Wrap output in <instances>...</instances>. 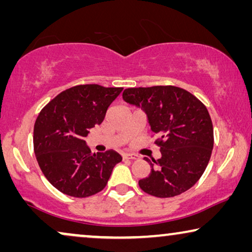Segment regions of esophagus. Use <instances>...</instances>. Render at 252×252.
I'll return each mask as SVG.
<instances>
[{"instance_id": "34e87169", "label": "esophagus", "mask_w": 252, "mask_h": 252, "mask_svg": "<svg viewBox=\"0 0 252 252\" xmlns=\"http://www.w3.org/2000/svg\"><path fill=\"white\" fill-rule=\"evenodd\" d=\"M123 158L124 159H136L137 156L133 154H123Z\"/></svg>"}]
</instances>
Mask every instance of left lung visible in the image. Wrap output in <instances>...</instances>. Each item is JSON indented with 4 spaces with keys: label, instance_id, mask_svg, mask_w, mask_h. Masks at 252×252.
Instances as JSON below:
<instances>
[{
    "label": "left lung",
    "instance_id": "obj_1",
    "mask_svg": "<svg viewBox=\"0 0 252 252\" xmlns=\"http://www.w3.org/2000/svg\"><path fill=\"white\" fill-rule=\"evenodd\" d=\"M123 99L146 112L160 148L147 178L139 181L147 194L165 198L180 195L199 180L213 149V126L208 109L197 97L175 86L127 88Z\"/></svg>",
    "mask_w": 252,
    "mask_h": 252
}]
</instances>
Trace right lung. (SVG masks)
<instances>
[{
	"mask_svg": "<svg viewBox=\"0 0 252 252\" xmlns=\"http://www.w3.org/2000/svg\"><path fill=\"white\" fill-rule=\"evenodd\" d=\"M123 88L80 85L58 94L41 110L34 125V153L47 180L72 197L97 194L122 156L113 150L92 154L85 137L102 124Z\"/></svg>",
	"mask_w": 252,
	"mask_h": 252,
	"instance_id": "right-lung-1",
	"label": "right lung"
}]
</instances>
